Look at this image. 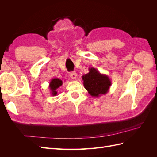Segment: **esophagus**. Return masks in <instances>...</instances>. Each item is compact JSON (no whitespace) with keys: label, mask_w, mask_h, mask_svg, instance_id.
I'll return each instance as SVG.
<instances>
[{"label":"esophagus","mask_w":157,"mask_h":157,"mask_svg":"<svg viewBox=\"0 0 157 157\" xmlns=\"http://www.w3.org/2000/svg\"><path fill=\"white\" fill-rule=\"evenodd\" d=\"M77 73H76L75 72H71V73H70V77L72 78H73V79H75L76 78H77Z\"/></svg>","instance_id":"obj_1"}]
</instances>
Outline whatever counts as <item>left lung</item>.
Masks as SVG:
<instances>
[{
	"mask_svg": "<svg viewBox=\"0 0 157 157\" xmlns=\"http://www.w3.org/2000/svg\"><path fill=\"white\" fill-rule=\"evenodd\" d=\"M89 73L82 75L84 87L90 96L98 98L105 95L111 86V80L107 75L101 74L94 67H90Z\"/></svg>",
	"mask_w": 157,
	"mask_h": 157,
	"instance_id": "obj_1",
	"label": "left lung"
}]
</instances>
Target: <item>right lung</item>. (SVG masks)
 <instances>
[{
	"label": "right lung",
	"instance_id": "right-lung-1",
	"mask_svg": "<svg viewBox=\"0 0 157 157\" xmlns=\"http://www.w3.org/2000/svg\"><path fill=\"white\" fill-rule=\"evenodd\" d=\"M63 81L58 78H54L51 80L49 84V88L50 90V93L52 96H56L58 94V88L62 85Z\"/></svg>",
	"mask_w": 157,
	"mask_h": 157
}]
</instances>
